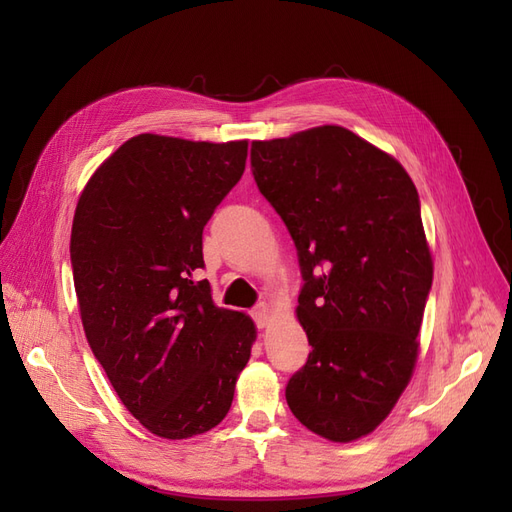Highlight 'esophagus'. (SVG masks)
<instances>
[{
  "instance_id": "34e87169",
  "label": "esophagus",
  "mask_w": 512,
  "mask_h": 512,
  "mask_svg": "<svg viewBox=\"0 0 512 512\" xmlns=\"http://www.w3.org/2000/svg\"><path fill=\"white\" fill-rule=\"evenodd\" d=\"M252 318H254L258 329H265L267 324H269V320H271V309H269V305H265V303L256 305V307L252 309Z\"/></svg>"
}]
</instances>
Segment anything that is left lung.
Here are the masks:
<instances>
[{"instance_id": "obj_1", "label": "left lung", "mask_w": 512, "mask_h": 512, "mask_svg": "<svg viewBox=\"0 0 512 512\" xmlns=\"http://www.w3.org/2000/svg\"><path fill=\"white\" fill-rule=\"evenodd\" d=\"M252 175L297 247L312 352L286 384L318 436L374 431L410 382L433 265L421 200L397 160L339 126L252 143Z\"/></svg>"}]
</instances>
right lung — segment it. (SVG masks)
I'll return each instance as SVG.
<instances>
[{
    "mask_svg": "<svg viewBox=\"0 0 512 512\" xmlns=\"http://www.w3.org/2000/svg\"><path fill=\"white\" fill-rule=\"evenodd\" d=\"M247 141L138 134L85 185L70 260L91 352L132 416L183 440L228 414L256 329L215 307L203 230L239 183Z\"/></svg>",
    "mask_w": 512,
    "mask_h": 512,
    "instance_id": "right-lung-1",
    "label": "right lung"
}]
</instances>
